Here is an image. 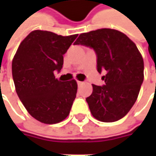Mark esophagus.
<instances>
[{
    "label": "esophagus",
    "instance_id": "34e87169",
    "mask_svg": "<svg viewBox=\"0 0 156 156\" xmlns=\"http://www.w3.org/2000/svg\"><path fill=\"white\" fill-rule=\"evenodd\" d=\"M82 83H83V82H81V81H77V84H78V86H81V85H82Z\"/></svg>",
    "mask_w": 156,
    "mask_h": 156
}]
</instances>
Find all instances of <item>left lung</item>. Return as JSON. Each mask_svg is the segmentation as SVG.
<instances>
[{
	"label": "left lung",
	"mask_w": 156,
	"mask_h": 156,
	"mask_svg": "<svg viewBox=\"0 0 156 156\" xmlns=\"http://www.w3.org/2000/svg\"><path fill=\"white\" fill-rule=\"evenodd\" d=\"M75 45L93 48L97 71L106 72L101 77L105 85L93 84V92L86 99L92 115L103 122L122 119L135 104L144 79V62L136 45L111 28L81 34Z\"/></svg>",
	"instance_id": "left-lung-1"
}]
</instances>
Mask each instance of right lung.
<instances>
[{"label":"right lung","instance_id":"obj_1","mask_svg":"<svg viewBox=\"0 0 156 156\" xmlns=\"http://www.w3.org/2000/svg\"><path fill=\"white\" fill-rule=\"evenodd\" d=\"M77 36L34 30L15 53L12 75L16 93L27 112L41 122L55 124L69 115L77 83L59 81L54 72L62 69L63 55Z\"/></svg>","mask_w":156,"mask_h":156}]
</instances>
